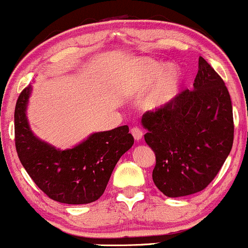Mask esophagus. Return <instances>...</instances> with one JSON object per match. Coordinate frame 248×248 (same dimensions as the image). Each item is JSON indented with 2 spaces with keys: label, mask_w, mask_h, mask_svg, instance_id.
<instances>
[{
  "label": "esophagus",
  "mask_w": 248,
  "mask_h": 248,
  "mask_svg": "<svg viewBox=\"0 0 248 248\" xmlns=\"http://www.w3.org/2000/svg\"><path fill=\"white\" fill-rule=\"evenodd\" d=\"M130 133H132V135L134 136V139H135L136 141H140L142 136H143V133H142V130L139 127H133L132 129H130Z\"/></svg>",
  "instance_id": "esophagus-1"
}]
</instances>
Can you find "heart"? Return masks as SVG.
<instances>
[{"mask_svg":"<svg viewBox=\"0 0 248 248\" xmlns=\"http://www.w3.org/2000/svg\"><path fill=\"white\" fill-rule=\"evenodd\" d=\"M162 62L152 59H141L135 62L134 72L130 78L129 90L136 93L148 88L160 79L155 91L148 98V106L153 109L166 106L175 96L179 82V73L175 67H168Z\"/></svg>","mask_w":248,"mask_h":248,"instance_id":"b5f03b06","label":"heart"}]
</instances>
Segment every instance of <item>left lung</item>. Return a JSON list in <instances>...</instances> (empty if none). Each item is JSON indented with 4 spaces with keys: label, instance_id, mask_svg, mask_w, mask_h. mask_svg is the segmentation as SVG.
Returning <instances> with one entry per match:
<instances>
[{
    "label": "left lung",
    "instance_id": "left-lung-1",
    "mask_svg": "<svg viewBox=\"0 0 248 248\" xmlns=\"http://www.w3.org/2000/svg\"><path fill=\"white\" fill-rule=\"evenodd\" d=\"M144 141L156 156L153 181L168 197L204 190L216 177L233 144V113L225 82L203 57L193 90L142 115Z\"/></svg>",
    "mask_w": 248,
    "mask_h": 248
}]
</instances>
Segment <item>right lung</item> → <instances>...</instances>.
<instances>
[{
    "instance_id": "obj_1",
    "label": "right lung",
    "mask_w": 248,
    "mask_h": 248,
    "mask_svg": "<svg viewBox=\"0 0 248 248\" xmlns=\"http://www.w3.org/2000/svg\"><path fill=\"white\" fill-rule=\"evenodd\" d=\"M32 86L25 87L15 107V144L22 166L47 197L65 204H88L101 197L115 164L132 148L128 126L93 133L62 150L37 138L27 116Z\"/></svg>"
}]
</instances>
